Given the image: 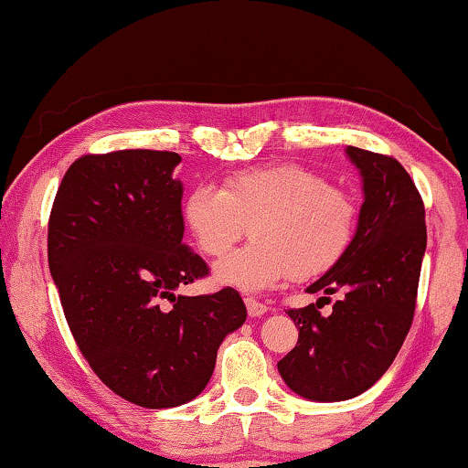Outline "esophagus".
Instances as JSON below:
<instances>
[{
  "label": "esophagus",
  "mask_w": 468,
  "mask_h": 468,
  "mask_svg": "<svg viewBox=\"0 0 468 468\" xmlns=\"http://www.w3.org/2000/svg\"><path fill=\"white\" fill-rule=\"evenodd\" d=\"M245 307H248V314L251 318H260V315H264L268 312V305L256 297H245Z\"/></svg>",
  "instance_id": "obj_1"
}]
</instances>
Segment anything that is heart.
<instances>
[{
  "label": "heart",
  "instance_id": "heart-1",
  "mask_svg": "<svg viewBox=\"0 0 468 468\" xmlns=\"http://www.w3.org/2000/svg\"><path fill=\"white\" fill-rule=\"evenodd\" d=\"M184 218L206 256L220 258L248 233L253 241L217 266V279L262 291L287 279L314 281L340 264L355 241L359 204L322 173L287 163L237 171L223 187L197 184Z\"/></svg>",
  "mask_w": 468,
  "mask_h": 468
}]
</instances>
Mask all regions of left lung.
<instances>
[{
    "mask_svg": "<svg viewBox=\"0 0 468 468\" xmlns=\"http://www.w3.org/2000/svg\"><path fill=\"white\" fill-rule=\"evenodd\" d=\"M363 177L366 200L355 241L340 264L307 287L340 292L328 315L320 301L289 310L299 328L279 374L292 392L310 400L336 402L359 396L392 366L410 330L419 274L427 245L425 206L396 158L348 146Z\"/></svg>",
    "mask_w": 468,
    "mask_h": 468,
    "instance_id": "left-lung-1",
    "label": "left lung"
}]
</instances>
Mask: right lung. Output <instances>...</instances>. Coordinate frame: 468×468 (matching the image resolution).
Instances as JSON below:
<instances>
[{"instance_id": "right-lung-1", "label": "right lung", "mask_w": 468, "mask_h": 468, "mask_svg": "<svg viewBox=\"0 0 468 468\" xmlns=\"http://www.w3.org/2000/svg\"><path fill=\"white\" fill-rule=\"evenodd\" d=\"M181 156L169 150L84 154L55 194L47 256L84 359L117 396L169 409L200 394L223 338L245 322L231 287L176 295L208 264L187 250Z\"/></svg>"}]
</instances>
